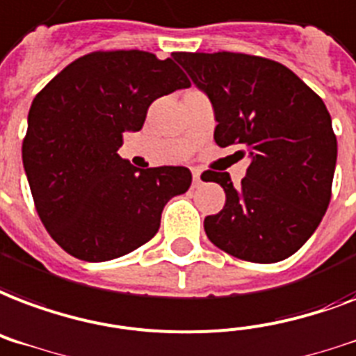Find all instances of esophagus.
<instances>
[{
    "label": "esophagus",
    "mask_w": 356,
    "mask_h": 356,
    "mask_svg": "<svg viewBox=\"0 0 356 356\" xmlns=\"http://www.w3.org/2000/svg\"><path fill=\"white\" fill-rule=\"evenodd\" d=\"M192 179H194V184L202 183V172L200 170H192Z\"/></svg>",
    "instance_id": "esophagus-1"
}]
</instances>
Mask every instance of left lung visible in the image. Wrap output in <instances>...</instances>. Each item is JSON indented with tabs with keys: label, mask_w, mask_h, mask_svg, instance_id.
<instances>
[{
	"label": "left lung",
	"mask_w": 356,
	"mask_h": 356,
	"mask_svg": "<svg viewBox=\"0 0 356 356\" xmlns=\"http://www.w3.org/2000/svg\"><path fill=\"white\" fill-rule=\"evenodd\" d=\"M173 59L211 99L214 142L250 156L238 186L229 173L202 175L226 192L224 209L203 222L209 241L244 261L293 256L330 202L338 143L325 102L273 59L233 51H175Z\"/></svg>",
	"instance_id": "1"
}]
</instances>
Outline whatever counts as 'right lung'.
Returning <instances> with one entry per match:
<instances>
[{
	"instance_id": "right-lung-1",
	"label": "right lung",
	"mask_w": 356,
	"mask_h": 356,
	"mask_svg": "<svg viewBox=\"0 0 356 356\" xmlns=\"http://www.w3.org/2000/svg\"><path fill=\"white\" fill-rule=\"evenodd\" d=\"M190 88L172 58L91 51L67 65L31 102L22 160L51 238L83 261H108L156 235L162 209L184 194L183 166L138 170L118 154L159 97Z\"/></svg>"
}]
</instances>
